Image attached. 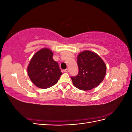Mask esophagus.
<instances>
[{
	"label": "esophagus",
	"mask_w": 132,
	"mask_h": 132,
	"mask_svg": "<svg viewBox=\"0 0 132 132\" xmlns=\"http://www.w3.org/2000/svg\"><path fill=\"white\" fill-rule=\"evenodd\" d=\"M64 71L65 73H68L69 72V69H65L64 70Z\"/></svg>",
	"instance_id": "1"
}]
</instances>
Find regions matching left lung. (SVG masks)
Wrapping results in <instances>:
<instances>
[{"mask_svg":"<svg viewBox=\"0 0 132 132\" xmlns=\"http://www.w3.org/2000/svg\"><path fill=\"white\" fill-rule=\"evenodd\" d=\"M77 61L79 73L71 77L74 86L81 90L97 87L106 73V65L102 59L94 52L87 50L79 53Z\"/></svg>","mask_w":132,"mask_h":132,"instance_id":"8db88e82","label":"left lung"}]
</instances>
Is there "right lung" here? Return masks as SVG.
<instances>
[{"label":"right lung","instance_id":"1","mask_svg":"<svg viewBox=\"0 0 132 132\" xmlns=\"http://www.w3.org/2000/svg\"><path fill=\"white\" fill-rule=\"evenodd\" d=\"M53 55L50 49L43 48L34 54L27 67L30 80L39 88L45 89L53 86L62 74Z\"/></svg>","mask_w":132,"mask_h":132}]
</instances>
